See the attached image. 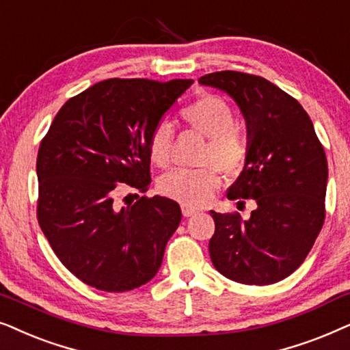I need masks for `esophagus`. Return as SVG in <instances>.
Listing matches in <instances>:
<instances>
[{"instance_id": "34e87169", "label": "esophagus", "mask_w": 350, "mask_h": 350, "mask_svg": "<svg viewBox=\"0 0 350 350\" xmlns=\"http://www.w3.org/2000/svg\"><path fill=\"white\" fill-rule=\"evenodd\" d=\"M195 213H197V209H193V208H190V206H183V214H184V217H190V216H193Z\"/></svg>"}]
</instances>
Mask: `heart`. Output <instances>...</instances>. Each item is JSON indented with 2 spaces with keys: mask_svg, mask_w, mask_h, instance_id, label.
<instances>
[{
  "mask_svg": "<svg viewBox=\"0 0 350 350\" xmlns=\"http://www.w3.org/2000/svg\"><path fill=\"white\" fill-rule=\"evenodd\" d=\"M180 115L190 128L208 139L202 163L211 166L167 172L158 180V190L184 206L197 208L208 203L221 185L218 169L227 176L241 171L248 157V144L243 134L235 129L234 110L222 97L204 94L184 107ZM172 137L174 133L166 121L153 128L148 137V157L155 166L165 167L170 163Z\"/></svg>",
  "mask_w": 350,
  "mask_h": 350,
  "instance_id": "1",
  "label": "heart"
}]
</instances>
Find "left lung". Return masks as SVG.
I'll return each mask as SVG.
<instances>
[{
    "label": "left lung",
    "mask_w": 350,
    "mask_h": 350,
    "mask_svg": "<svg viewBox=\"0 0 350 350\" xmlns=\"http://www.w3.org/2000/svg\"><path fill=\"white\" fill-rule=\"evenodd\" d=\"M198 83L229 94L243 115L248 157L227 197L256 203L245 221L211 211L213 265L234 282L272 285L304 262L323 226L325 150L299 102L265 78L226 70Z\"/></svg>",
    "instance_id": "left-lung-1"
}]
</instances>
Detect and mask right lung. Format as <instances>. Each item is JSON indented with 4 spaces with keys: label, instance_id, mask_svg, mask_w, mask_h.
<instances>
[{
    "label": "right lung",
    "instance_id": "obj_1",
    "mask_svg": "<svg viewBox=\"0 0 350 350\" xmlns=\"http://www.w3.org/2000/svg\"><path fill=\"white\" fill-rule=\"evenodd\" d=\"M192 83H96L65 102L41 141L40 227L60 262L86 285L121 293L157 275L180 206L155 195L118 208L115 187L121 183L146 192L148 137Z\"/></svg>",
    "mask_w": 350,
    "mask_h": 350
}]
</instances>
